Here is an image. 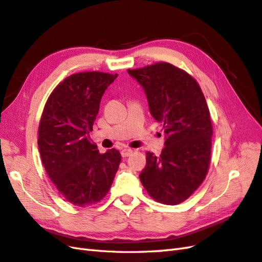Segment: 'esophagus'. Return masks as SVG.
Here are the masks:
<instances>
[{
	"label": "esophagus",
	"instance_id": "esophagus-1",
	"mask_svg": "<svg viewBox=\"0 0 262 262\" xmlns=\"http://www.w3.org/2000/svg\"><path fill=\"white\" fill-rule=\"evenodd\" d=\"M133 154V149L130 148H124L123 150H121V156L123 157H128Z\"/></svg>",
	"mask_w": 262,
	"mask_h": 262
}]
</instances>
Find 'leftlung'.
Wrapping results in <instances>:
<instances>
[{"label":"left lung","mask_w":262,"mask_h":262,"mask_svg":"<svg viewBox=\"0 0 262 262\" xmlns=\"http://www.w3.org/2000/svg\"><path fill=\"white\" fill-rule=\"evenodd\" d=\"M127 71L143 87L151 116L165 133V147L160 156L146 153L139 179L157 202L180 204L202 184L210 165L213 130L204 95L195 79L171 63Z\"/></svg>","instance_id":"1"}]
</instances>
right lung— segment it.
Here are the masks:
<instances>
[{
    "label": "right lung",
    "instance_id": "add662e5",
    "mask_svg": "<svg viewBox=\"0 0 262 262\" xmlns=\"http://www.w3.org/2000/svg\"><path fill=\"white\" fill-rule=\"evenodd\" d=\"M117 76L91 71L67 77L54 88L42 113L41 160L52 183L71 204L100 202L118 171L119 151L112 148L100 154L89 136L101 97Z\"/></svg>",
    "mask_w": 262,
    "mask_h": 262
}]
</instances>
